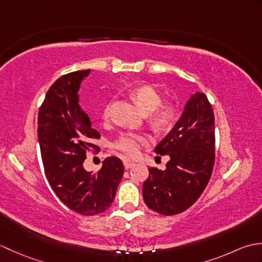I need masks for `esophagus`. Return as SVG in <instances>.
<instances>
[{
	"mask_svg": "<svg viewBox=\"0 0 262 262\" xmlns=\"http://www.w3.org/2000/svg\"><path fill=\"white\" fill-rule=\"evenodd\" d=\"M134 165H135V163L132 162V161H128V160H125V161H124V166H125L126 170L133 168V166H134Z\"/></svg>",
	"mask_w": 262,
	"mask_h": 262,
	"instance_id": "34e87169",
	"label": "esophagus"
}]
</instances>
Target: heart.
Wrapping results in <instances>:
<instances>
[{
    "instance_id": "1",
    "label": "heart",
    "mask_w": 262,
    "mask_h": 262,
    "mask_svg": "<svg viewBox=\"0 0 262 262\" xmlns=\"http://www.w3.org/2000/svg\"><path fill=\"white\" fill-rule=\"evenodd\" d=\"M129 97L132 98L138 108L143 110L144 113L149 114V122L158 130H162L173 124L177 116V109L173 104L162 103V97L157 89L152 85H140L134 88L129 92ZM110 107L108 105L104 109V117L109 116ZM146 143L145 136L141 134H128L122 135L118 141L115 143V148L118 149L125 157L134 158L140 153L142 145Z\"/></svg>"
}]
</instances>
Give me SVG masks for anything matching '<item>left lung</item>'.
I'll list each match as a JSON object with an SVG mask.
<instances>
[{"instance_id":"obj_1","label":"left lung","mask_w":262,"mask_h":262,"mask_svg":"<svg viewBox=\"0 0 262 262\" xmlns=\"http://www.w3.org/2000/svg\"><path fill=\"white\" fill-rule=\"evenodd\" d=\"M154 152L170 160L165 170L148 168L144 202L159 214H180L203 193L214 166L215 118L206 94H191L180 119Z\"/></svg>"}]
</instances>
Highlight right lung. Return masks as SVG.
Instances as JSON below:
<instances>
[{
  "label": "right lung",
  "mask_w": 262,
  "mask_h": 262,
  "mask_svg": "<svg viewBox=\"0 0 262 262\" xmlns=\"http://www.w3.org/2000/svg\"><path fill=\"white\" fill-rule=\"evenodd\" d=\"M91 70L60 76L49 88L38 113V142L54 192L70 209L92 216L107 210L124 176L120 159L110 157L97 173L86 171V152L100 137L80 105L79 90Z\"/></svg>",
  "instance_id": "1"
}]
</instances>
